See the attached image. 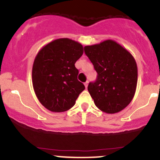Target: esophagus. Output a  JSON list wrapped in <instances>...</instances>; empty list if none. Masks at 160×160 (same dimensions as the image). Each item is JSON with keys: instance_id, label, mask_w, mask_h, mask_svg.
I'll return each instance as SVG.
<instances>
[{"instance_id": "1", "label": "esophagus", "mask_w": 160, "mask_h": 160, "mask_svg": "<svg viewBox=\"0 0 160 160\" xmlns=\"http://www.w3.org/2000/svg\"><path fill=\"white\" fill-rule=\"evenodd\" d=\"M88 82H85V83H84V85H85V88H87V87H88Z\"/></svg>"}]
</instances>
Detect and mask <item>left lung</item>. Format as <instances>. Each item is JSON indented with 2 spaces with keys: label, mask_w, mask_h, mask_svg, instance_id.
Segmentation results:
<instances>
[{
  "label": "left lung",
  "mask_w": 160,
  "mask_h": 160,
  "mask_svg": "<svg viewBox=\"0 0 160 160\" xmlns=\"http://www.w3.org/2000/svg\"><path fill=\"white\" fill-rule=\"evenodd\" d=\"M84 50L98 74L96 80L88 85L95 105L107 113L124 110L137 86L138 68L133 56L111 39L86 46Z\"/></svg>",
  "instance_id": "8db88e82"
}]
</instances>
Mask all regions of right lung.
<instances>
[{"label": "right lung", "mask_w": 160, "mask_h": 160, "mask_svg": "<svg viewBox=\"0 0 160 160\" xmlns=\"http://www.w3.org/2000/svg\"><path fill=\"white\" fill-rule=\"evenodd\" d=\"M82 54V44L68 38L49 42L37 53L32 72V85L39 101L47 110H69L85 89L75 66Z\"/></svg>", "instance_id": "add662e5"}]
</instances>
